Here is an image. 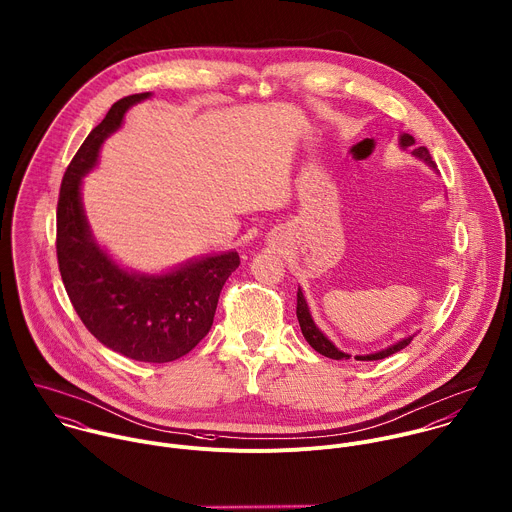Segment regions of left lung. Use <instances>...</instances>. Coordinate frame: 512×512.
<instances>
[{"label": "left lung", "mask_w": 512, "mask_h": 512, "mask_svg": "<svg viewBox=\"0 0 512 512\" xmlns=\"http://www.w3.org/2000/svg\"><path fill=\"white\" fill-rule=\"evenodd\" d=\"M399 147H401L403 151H409V149H411V155H413V157L425 161L431 169L437 171V165H435V161H433L429 149H427V147H417L413 135L401 133V135H399ZM297 319H299L303 337L307 339V343H309L317 353H321V355H325V357H329V359H335V361H349V359H351L349 353H343L341 349H337L335 343L317 327V323L313 321V315H311V311H309V303H307V299H305L301 287H299V291H297ZM413 337H415V335H409V337H405V339H401V341H397V343H393V345H389V347H385V349H381V351L369 353V355H355V361H379V359L391 357V355L399 353L401 349H405V347L413 341Z\"/></svg>", "instance_id": "8db88e82"}]
</instances>
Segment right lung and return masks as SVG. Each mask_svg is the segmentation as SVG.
Wrapping results in <instances>:
<instances>
[{
    "instance_id": "obj_1",
    "label": "right lung",
    "mask_w": 512,
    "mask_h": 512,
    "mask_svg": "<svg viewBox=\"0 0 512 512\" xmlns=\"http://www.w3.org/2000/svg\"><path fill=\"white\" fill-rule=\"evenodd\" d=\"M149 97L147 91L115 101L71 159L57 201L55 247L65 291L89 333L127 359L171 363L209 333L239 255L223 251L163 273H141L121 267L97 243L81 201L83 177L97 165L103 141L121 127L127 109Z\"/></svg>"
}]
</instances>
